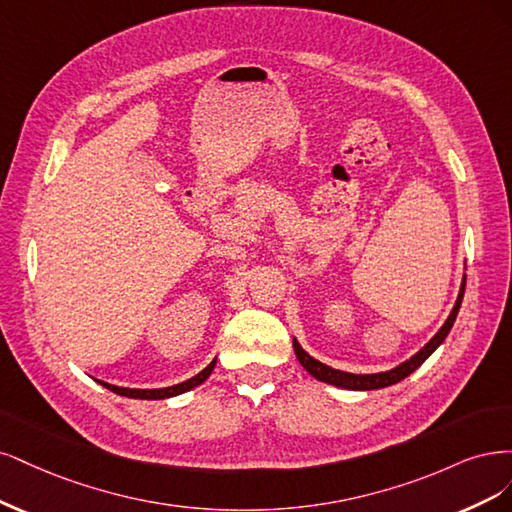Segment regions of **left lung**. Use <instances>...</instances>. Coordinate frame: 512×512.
<instances>
[{
  "label": "left lung",
  "instance_id": "1",
  "mask_svg": "<svg viewBox=\"0 0 512 512\" xmlns=\"http://www.w3.org/2000/svg\"><path fill=\"white\" fill-rule=\"evenodd\" d=\"M464 291H466V276L464 280H461V287H459V295L455 300V306L451 310V315L447 317V321H444V325L438 329L436 336L427 342L423 349L419 353L412 355L410 359H406L404 364L395 366L393 370H387V372H376V374H353V372H342V370H336V368H329L325 364H321L319 359L310 357L300 342L293 338V351H295V357H298L300 364L304 366V370L308 374H312L317 378V381L321 383H327V385H334V387H342V389H351V391H372V389H383V387H389V385H395L404 381L406 376H410L412 372H415L423 361L430 357L438 346L444 342V338L449 336L451 327L457 319V312H459V306H461V300H464Z\"/></svg>",
  "mask_w": 512,
  "mask_h": 512
}]
</instances>
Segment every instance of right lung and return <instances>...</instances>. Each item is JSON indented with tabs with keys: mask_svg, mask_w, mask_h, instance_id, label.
<instances>
[{
	"mask_svg": "<svg viewBox=\"0 0 512 512\" xmlns=\"http://www.w3.org/2000/svg\"><path fill=\"white\" fill-rule=\"evenodd\" d=\"M214 364H217V359H212L210 364H208L200 374H195L193 378H189V381L172 385V387H163V389H129V387L110 385V383H104V381H97V383L104 385L106 389H110V391H114V393L123 395V398H134V400H166V398H174V395H180V393H185V391H191V389L197 387V385H202V383L206 381V378L212 374Z\"/></svg>",
	"mask_w": 512,
	"mask_h": 512,
	"instance_id": "add662e5",
	"label": "right lung"
}]
</instances>
